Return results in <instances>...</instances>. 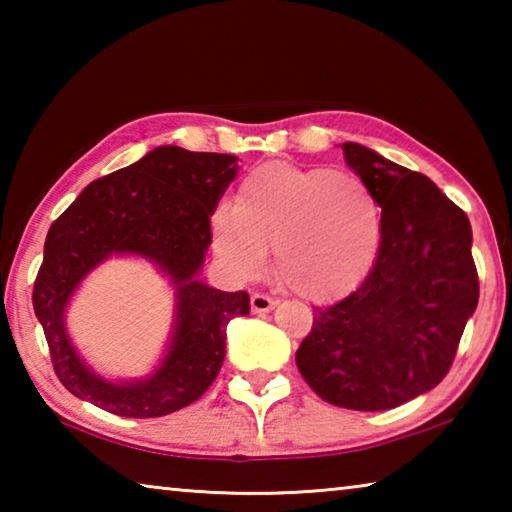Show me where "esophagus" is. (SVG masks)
<instances>
[{
  "instance_id": "34e87169",
  "label": "esophagus",
  "mask_w": 512,
  "mask_h": 512,
  "mask_svg": "<svg viewBox=\"0 0 512 512\" xmlns=\"http://www.w3.org/2000/svg\"><path fill=\"white\" fill-rule=\"evenodd\" d=\"M275 307V300L271 296H266V293H253V298H250V309L255 311V314H266V311H271Z\"/></svg>"
}]
</instances>
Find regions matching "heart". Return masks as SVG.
<instances>
[{"label":"heart","mask_w":512,"mask_h":512,"mask_svg":"<svg viewBox=\"0 0 512 512\" xmlns=\"http://www.w3.org/2000/svg\"><path fill=\"white\" fill-rule=\"evenodd\" d=\"M379 239L381 205L352 171L264 164L241 180L235 207L212 214L214 253L232 273L257 277L275 246L280 282L314 302L357 287Z\"/></svg>","instance_id":"obj_1"}]
</instances>
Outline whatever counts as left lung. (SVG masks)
I'll use <instances>...</instances> for the list:
<instances>
[{"label": "left lung", "instance_id": "8db88e82", "mask_svg": "<svg viewBox=\"0 0 512 512\" xmlns=\"http://www.w3.org/2000/svg\"><path fill=\"white\" fill-rule=\"evenodd\" d=\"M345 162L381 205L375 264L325 309L296 352L318 397L352 411H386L438 386L479 302L472 228L427 176L345 142Z\"/></svg>", "mask_w": 512, "mask_h": 512}]
</instances>
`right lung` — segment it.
Segmentation results:
<instances>
[{
	"label": "right lung",
	"mask_w": 512,
	"mask_h": 512,
	"mask_svg": "<svg viewBox=\"0 0 512 512\" xmlns=\"http://www.w3.org/2000/svg\"><path fill=\"white\" fill-rule=\"evenodd\" d=\"M235 176V155L158 146L131 167L94 180L51 223L33 309L69 393L124 418H160L212 386L225 357V327L250 311L246 291H219L198 280L212 244L210 216ZM110 254L151 258L177 289L168 357L151 378L119 385L84 366L64 327L68 298Z\"/></svg>",
	"instance_id": "right-lung-1"
}]
</instances>
